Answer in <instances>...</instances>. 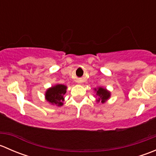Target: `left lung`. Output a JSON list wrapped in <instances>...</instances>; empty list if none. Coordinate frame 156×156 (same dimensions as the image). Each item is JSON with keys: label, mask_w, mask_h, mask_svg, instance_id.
Segmentation results:
<instances>
[{"label": "left lung", "mask_w": 156, "mask_h": 156, "mask_svg": "<svg viewBox=\"0 0 156 156\" xmlns=\"http://www.w3.org/2000/svg\"><path fill=\"white\" fill-rule=\"evenodd\" d=\"M94 90L96 92V97H97V99L96 100L97 103H105L111 97V92L108 90L106 88L98 87L94 88Z\"/></svg>", "instance_id": "8db88e82"}]
</instances>
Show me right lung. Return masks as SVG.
I'll return each instance as SVG.
<instances>
[{"mask_svg":"<svg viewBox=\"0 0 156 156\" xmlns=\"http://www.w3.org/2000/svg\"><path fill=\"white\" fill-rule=\"evenodd\" d=\"M67 86L61 84H56L49 87L45 92V100L50 104L56 106L63 105L64 94L66 93Z\"/></svg>","mask_w":156,"mask_h":156,"instance_id":"1","label":"right lung"}]
</instances>
